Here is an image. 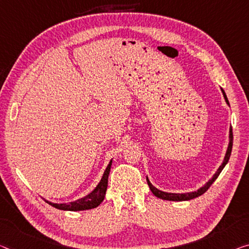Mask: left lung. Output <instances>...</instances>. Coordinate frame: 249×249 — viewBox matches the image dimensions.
I'll use <instances>...</instances> for the list:
<instances>
[{"label":"left lung","mask_w":249,"mask_h":249,"mask_svg":"<svg viewBox=\"0 0 249 249\" xmlns=\"http://www.w3.org/2000/svg\"><path fill=\"white\" fill-rule=\"evenodd\" d=\"M223 91V94H224V98H225V101H226L227 105H229L228 102V99H227V95L225 93V91L221 89ZM231 148H232V131L231 129V131H229V144H228V148H227V151H226V155H225V158H224V161L221 163V166L218 168V170L216 171V174L213 176V178L210 179V180L206 183L204 187H201L200 189H198L197 191H193V193H187V194H171V193H164V191H161L159 189H157L156 187H154L151 185V182L149 181V179L147 178V182L149 185V188L152 191V194L155 195L156 197L160 198V199H163V200H171V201H183V200H190V199H194V198L196 197H199L201 196L202 194H205L206 191L208 190V188L210 186L213 185V182L216 180L218 176L221 173V170L224 169V167L226 166L228 160H229V157H231Z\"/></svg>","instance_id":"obj_1"}]
</instances>
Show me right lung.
<instances>
[{
	"label": "right lung",
	"mask_w": 249,
	"mask_h": 249,
	"mask_svg": "<svg viewBox=\"0 0 249 249\" xmlns=\"http://www.w3.org/2000/svg\"><path fill=\"white\" fill-rule=\"evenodd\" d=\"M111 164H112V160H110L108 167L106 168L105 173H103L100 182H99L98 186L95 187V188L91 191L89 195H87L86 197H83L81 199H78L75 201L68 202V204H54V202H51L48 200L45 201L56 209L70 210V212H79V210H87V209H92V208L98 207V206L103 201V199H105L107 187H108V177H109L110 169H111Z\"/></svg>",
	"instance_id": "obj_1"
}]
</instances>
